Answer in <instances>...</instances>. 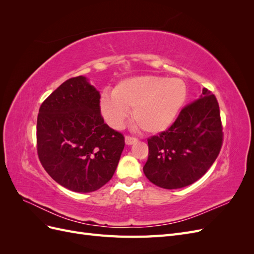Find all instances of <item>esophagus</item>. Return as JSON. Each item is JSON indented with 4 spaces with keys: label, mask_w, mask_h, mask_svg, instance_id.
<instances>
[{
    "label": "esophagus",
    "mask_w": 254,
    "mask_h": 254,
    "mask_svg": "<svg viewBox=\"0 0 254 254\" xmlns=\"http://www.w3.org/2000/svg\"><path fill=\"white\" fill-rule=\"evenodd\" d=\"M136 142H137V139H135V137L125 136V143H126V145H132V144H134Z\"/></svg>",
    "instance_id": "esophagus-1"
}]
</instances>
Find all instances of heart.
<instances>
[{"instance_id": "1", "label": "heart", "mask_w": 254, "mask_h": 254, "mask_svg": "<svg viewBox=\"0 0 254 254\" xmlns=\"http://www.w3.org/2000/svg\"><path fill=\"white\" fill-rule=\"evenodd\" d=\"M187 84L180 78L155 75L120 80L111 96L101 98V112L113 128H121L132 110V120L144 132L156 134L170 128L187 101Z\"/></svg>"}]
</instances>
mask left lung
<instances>
[{"mask_svg":"<svg viewBox=\"0 0 254 254\" xmlns=\"http://www.w3.org/2000/svg\"><path fill=\"white\" fill-rule=\"evenodd\" d=\"M148 142L143 167L147 179L166 190L190 186L207 172L222 144V127L216 97L203 88L195 102L181 110L166 131Z\"/></svg>","mask_w":254,"mask_h":254,"instance_id":"1","label":"left lung"}]
</instances>
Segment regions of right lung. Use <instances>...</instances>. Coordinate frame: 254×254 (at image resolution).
I'll return each mask as SVG.
<instances>
[{"label": "right lung", "instance_id": "add662e5", "mask_svg": "<svg viewBox=\"0 0 254 254\" xmlns=\"http://www.w3.org/2000/svg\"><path fill=\"white\" fill-rule=\"evenodd\" d=\"M101 94L84 76L67 79L42 103L37 120L38 156L60 186L91 193L117 170L125 140L105 124Z\"/></svg>", "mask_w": 254, "mask_h": 254}]
</instances>
